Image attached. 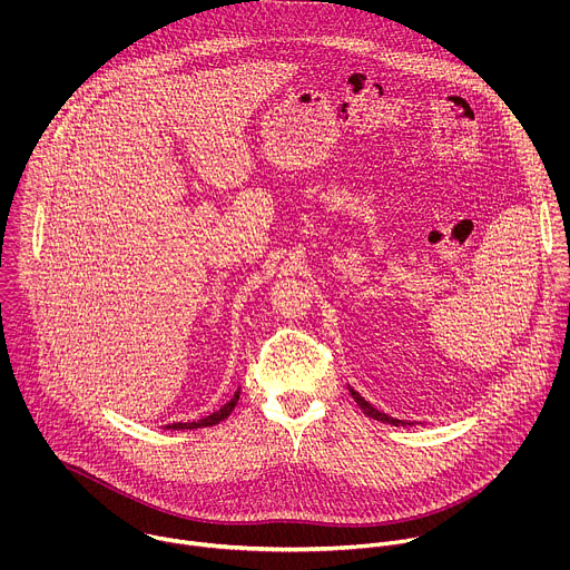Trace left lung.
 <instances>
[{
  "label": "left lung",
  "instance_id": "obj_1",
  "mask_svg": "<svg viewBox=\"0 0 570 570\" xmlns=\"http://www.w3.org/2000/svg\"><path fill=\"white\" fill-rule=\"evenodd\" d=\"M350 394L354 396V401L361 405V411L367 415V417H372V420H376V422H383V424H392V426H413L411 422H405V420H396V417H390V415H385V413H381V411H376L374 405L370 403V401H365L354 387H350Z\"/></svg>",
  "mask_w": 570,
  "mask_h": 570
}]
</instances>
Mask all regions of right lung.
Returning a JSON list of instances; mask_svg holds the SVG:
<instances>
[{
  "mask_svg": "<svg viewBox=\"0 0 570 570\" xmlns=\"http://www.w3.org/2000/svg\"><path fill=\"white\" fill-rule=\"evenodd\" d=\"M238 394H240V390H236L234 392V396L225 403V405H220V409L216 411V413H212V415H207V417H203V420H198V422H178V424H169L167 429H171V431H191V429H205V426H214V424H218V422H223V420H227L229 417V413L234 411V405H236V401H238Z\"/></svg>",
  "mask_w": 570,
  "mask_h": 570,
  "instance_id": "obj_1",
  "label": "right lung"
}]
</instances>
